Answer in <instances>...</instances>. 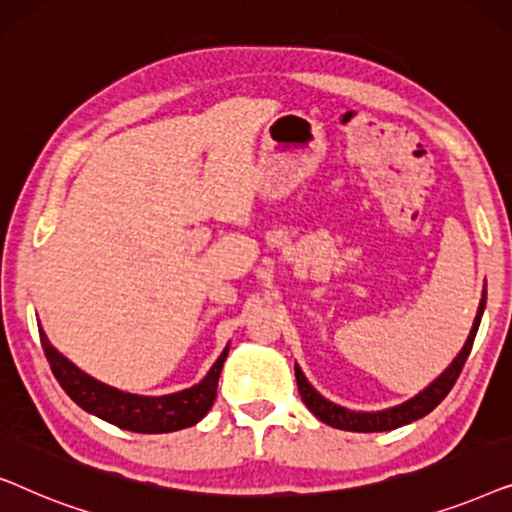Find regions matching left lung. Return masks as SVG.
Segmentation results:
<instances>
[{"label": "left lung", "instance_id": "8db88e82", "mask_svg": "<svg viewBox=\"0 0 512 512\" xmlns=\"http://www.w3.org/2000/svg\"><path fill=\"white\" fill-rule=\"evenodd\" d=\"M485 303H487V293H482V300H480L478 314H475L471 335H468L466 345L461 347L457 359H454L450 366H447V370L438 377V380H433L429 387H426L424 391H419V394L415 398H410V401H405L401 405H394V408L380 410V412L347 410V408H342V405H335V403L328 401V398L321 396L319 391L314 389L310 382H307L303 370L296 366V382H298L300 398H303L307 410H310L314 417L321 419V422L328 424V426H333V429H342V431H356V433L394 431V429H398V426H405V424L415 422V419H422L424 415H429V412L436 408V405L443 401L447 394H450L454 382H457L461 368H464L468 354H471L475 333H478L482 312H485Z\"/></svg>", "mask_w": 512, "mask_h": 512}]
</instances>
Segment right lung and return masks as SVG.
<instances>
[{
    "label": "right lung",
    "mask_w": 512,
    "mask_h": 512,
    "mask_svg": "<svg viewBox=\"0 0 512 512\" xmlns=\"http://www.w3.org/2000/svg\"><path fill=\"white\" fill-rule=\"evenodd\" d=\"M39 338L55 380L79 408L118 426V429L135 433H170L198 424L212 410L223 361H226L230 349V345L223 349L214 366L209 368V373L202 377V382L193 384L191 389L167 396H137L97 382L83 373L48 342L41 328Z\"/></svg>",
    "instance_id": "1"
}]
</instances>
